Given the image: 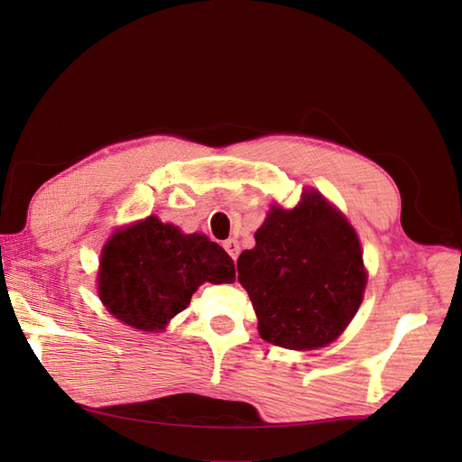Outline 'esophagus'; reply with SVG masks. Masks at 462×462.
Here are the masks:
<instances>
[{
    "label": "esophagus",
    "mask_w": 462,
    "mask_h": 462,
    "mask_svg": "<svg viewBox=\"0 0 462 462\" xmlns=\"http://www.w3.org/2000/svg\"><path fill=\"white\" fill-rule=\"evenodd\" d=\"M223 248L227 250V254H229L233 260L239 258V243H236L235 239H227L226 243H223Z\"/></svg>",
    "instance_id": "esophagus-1"
}]
</instances>
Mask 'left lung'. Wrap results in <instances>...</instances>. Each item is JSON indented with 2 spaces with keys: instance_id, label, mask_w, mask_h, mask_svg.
I'll list each match as a JSON object with an SVG mask.
<instances>
[{
  "instance_id": "obj_1",
  "label": "left lung",
  "mask_w": 462,
  "mask_h": 462,
  "mask_svg": "<svg viewBox=\"0 0 462 462\" xmlns=\"http://www.w3.org/2000/svg\"><path fill=\"white\" fill-rule=\"evenodd\" d=\"M256 246L236 262L262 339L310 351L335 341L356 314L366 287L355 229L321 194L297 208H273Z\"/></svg>"
}]
</instances>
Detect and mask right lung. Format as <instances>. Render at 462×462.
I'll use <instances>...</instances> for the list:
<instances>
[{"instance_id": "obj_1", "label": "right lung", "mask_w": 462, "mask_h": 462, "mask_svg": "<svg viewBox=\"0 0 462 462\" xmlns=\"http://www.w3.org/2000/svg\"><path fill=\"white\" fill-rule=\"evenodd\" d=\"M204 282L233 283L235 263L204 235H183L150 216L104 246L97 291L106 309L141 331L163 329Z\"/></svg>"}]
</instances>
